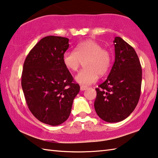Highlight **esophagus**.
<instances>
[{
	"label": "esophagus",
	"mask_w": 158,
	"mask_h": 158,
	"mask_svg": "<svg viewBox=\"0 0 158 158\" xmlns=\"http://www.w3.org/2000/svg\"><path fill=\"white\" fill-rule=\"evenodd\" d=\"M87 88H88V87H87V86H80V90H81V91H85V90L87 89Z\"/></svg>",
	"instance_id": "obj_1"
}]
</instances>
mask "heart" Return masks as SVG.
<instances>
[{"instance_id": "b5f03b06", "label": "heart", "mask_w": 158, "mask_h": 158, "mask_svg": "<svg viewBox=\"0 0 158 158\" xmlns=\"http://www.w3.org/2000/svg\"><path fill=\"white\" fill-rule=\"evenodd\" d=\"M84 62V69L75 77V81L81 85L95 83L99 76L107 73L111 65L112 57L108 51L94 40H86L77 45L74 52H65L62 62L69 71L78 70L81 62Z\"/></svg>"}]
</instances>
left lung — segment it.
I'll list each match as a JSON object with an SVG mask.
<instances>
[{
    "instance_id": "1",
    "label": "left lung",
    "mask_w": 158,
    "mask_h": 158,
    "mask_svg": "<svg viewBox=\"0 0 158 158\" xmlns=\"http://www.w3.org/2000/svg\"><path fill=\"white\" fill-rule=\"evenodd\" d=\"M115 59L107 79L96 89L94 107L100 118L110 123L128 117L141 96L142 69L135 50L121 37L113 41Z\"/></svg>"
}]
</instances>
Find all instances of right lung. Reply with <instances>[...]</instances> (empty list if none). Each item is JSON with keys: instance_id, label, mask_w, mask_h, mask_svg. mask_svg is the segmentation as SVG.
<instances>
[{"instance_id": "right-lung-1", "label": "right lung", "mask_w": 158, "mask_h": 158, "mask_svg": "<svg viewBox=\"0 0 158 158\" xmlns=\"http://www.w3.org/2000/svg\"><path fill=\"white\" fill-rule=\"evenodd\" d=\"M69 39L46 36L25 59L22 87L29 110L40 122L57 126L68 119L80 86L62 62Z\"/></svg>"}]
</instances>
